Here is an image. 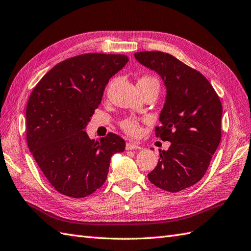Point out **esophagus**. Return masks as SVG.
<instances>
[{"label": "esophagus", "mask_w": 251, "mask_h": 251, "mask_svg": "<svg viewBox=\"0 0 251 251\" xmlns=\"http://www.w3.org/2000/svg\"><path fill=\"white\" fill-rule=\"evenodd\" d=\"M126 150H134V149L140 150V149H142V147L135 142H127L126 145Z\"/></svg>", "instance_id": "esophagus-1"}]
</instances>
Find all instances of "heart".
I'll list each match as a JSON object with an SVG mask.
<instances>
[{"mask_svg":"<svg viewBox=\"0 0 251 251\" xmlns=\"http://www.w3.org/2000/svg\"><path fill=\"white\" fill-rule=\"evenodd\" d=\"M137 86L140 88V90H144V89H148V88L160 89V82L153 76L145 75L138 79ZM119 125L121 129L130 135H137L141 130L140 121H138V119L134 118V117H126V118L122 119L120 121Z\"/></svg>","mask_w":251,"mask_h":251,"instance_id":"heart-1","label":"heart"}]
</instances>
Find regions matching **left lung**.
<instances>
[{
    "instance_id": "obj_1",
    "label": "left lung",
    "mask_w": 251,
    "mask_h": 251,
    "mask_svg": "<svg viewBox=\"0 0 251 251\" xmlns=\"http://www.w3.org/2000/svg\"><path fill=\"white\" fill-rule=\"evenodd\" d=\"M141 64L162 77L166 101L155 136L171 142L148 179L162 190L178 192L196 185L207 171L221 140L222 105L210 82L174 55L136 52Z\"/></svg>"
}]
</instances>
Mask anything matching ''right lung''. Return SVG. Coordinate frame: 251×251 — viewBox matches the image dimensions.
Listing matches in <instances>:
<instances>
[{
	"instance_id": "right-lung-1",
	"label": "right lung",
	"mask_w": 251,
	"mask_h": 251,
	"mask_svg": "<svg viewBox=\"0 0 251 251\" xmlns=\"http://www.w3.org/2000/svg\"><path fill=\"white\" fill-rule=\"evenodd\" d=\"M126 54L83 53L54 65L33 89L26 105V143L43 174L66 197L80 199L106 180L111 155L126 143L108 133L91 141L83 129L102 101Z\"/></svg>"
}]
</instances>
